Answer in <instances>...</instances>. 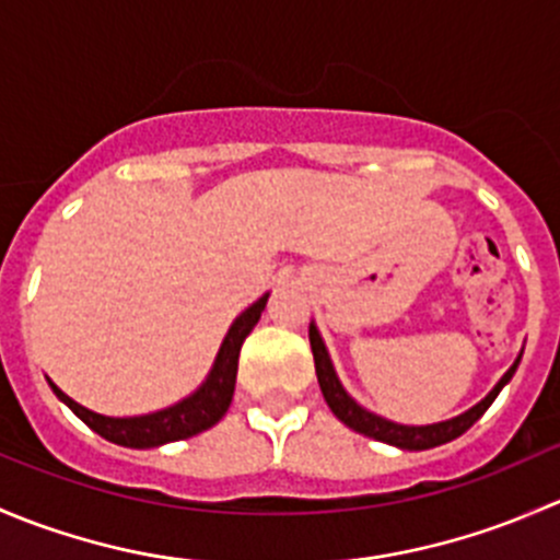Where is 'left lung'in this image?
I'll use <instances>...</instances> for the list:
<instances>
[{"label":"left lung","instance_id":"1","mask_svg":"<svg viewBox=\"0 0 560 560\" xmlns=\"http://www.w3.org/2000/svg\"><path fill=\"white\" fill-rule=\"evenodd\" d=\"M308 341H312L316 380H319V389H322V395H325V400H327V406H330L332 415H336L343 425L352 428V431L363 433V436L376 439V442L393 444V447H398V450H415V453L417 450L439 447V444H447V442H453V439L463 436V433H466L468 428H471L474 422H477L479 417L488 411V406L493 404L495 395L510 385V380L515 376L517 365H521V358H523V352L517 354V360L512 363V369L506 371L499 382H495V387L490 389V393L485 395L479 404H474L471 409L463 411V415L450 417V420H442V422H433V425H404V422H393V420H387V417L374 415V411H369L365 406H360L358 400H354L352 395L343 389L336 369H332L330 352H327L325 341H322V336H319V330H316L314 322L308 325Z\"/></svg>","mask_w":560,"mask_h":560}]
</instances>
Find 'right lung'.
Instances as JSON below:
<instances>
[{"mask_svg": "<svg viewBox=\"0 0 560 560\" xmlns=\"http://www.w3.org/2000/svg\"><path fill=\"white\" fill-rule=\"evenodd\" d=\"M268 298L270 292H265V295L259 298V301H254L246 312L235 316L228 336L222 338V347H219L211 371H208V376L202 380V385L197 387L195 393L186 395V398H180L178 404L165 406V409L160 411L138 417L97 415V411L86 409V406H81L78 400H72L67 393H61L50 380L48 385L56 393V398H59L61 404L70 406L94 433H100L107 442L121 444V447L151 450L162 447V444L180 442V439L197 436V433L213 428L224 415H228L230 404H233L235 376H238L241 347H244L246 336L254 330L259 316H262L265 306H268Z\"/></svg>", "mask_w": 560, "mask_h": 560, "instance_id": "right-lung-1", "label": "right lung"}]
</instances>
